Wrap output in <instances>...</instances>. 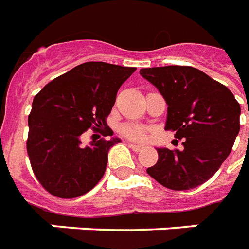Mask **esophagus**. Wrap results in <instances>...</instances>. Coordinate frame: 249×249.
I'll return each instance as SVG.
<instances>
[{
    "label": "esophagus",
    "instance_id": "obj_1",
    "mask_svg": "<svg viewBox=\"0 0 249 249\" xmlns=\"http://www.w3.org/2000/svg\"><path fill=\"white\" fill-rule=\"evenodd\" d=\"M128 146H129V148H132L134 152H140L141 150L143 148L142 146H140V144H134V143H128Z\"/></svg>",
    "mask_w": 249,
    "mask_h": 249
}]
</instances>
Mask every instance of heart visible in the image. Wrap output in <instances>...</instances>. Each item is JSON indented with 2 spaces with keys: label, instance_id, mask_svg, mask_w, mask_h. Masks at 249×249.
<instances>
[{
  "label": "heart",
  "instance_id": "obj_1",
  "mask_svg": "<svg viewBox=\"0 0 249 249\" xmlns=\"http://www.w3.org/2000/svg\"><path fill=\"white\" fill-rule=\"evenodd\" d=\"M123 136L137 142H146L150 140V129L136 124H125L120 128Z\"/></svg>",
  "mask_w": 249,
  "mask_h": 249
}]
</instances>
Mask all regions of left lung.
Instances as JSON below:
<instances>
[{"instance_id":"obj_1","label":"left lung","mask_w":249,"mask_h":249,"mask_svg":"<svg viewBox=\"0 0 249 249\" xmlns=\"http://www.w3.org/2000/svg\"><path fill=\"white\" fill-rule=\"evenodd\" d=\"M140 73L166 101L165 129L183 140L182 150L158 148V163L147 173L166 189H195L231 152L240 129V105L226 86L194 67L142 68Z\"/></svg>"}]
</instances>
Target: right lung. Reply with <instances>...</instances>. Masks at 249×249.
I'll return each instance as SVG.
<instances>
[{
    "label": "right lung",
    "mask_w": 249,
    "mask_h": 249,
    "mask_svg": "<svg viewBox=\"0 0 249 249\" xmlns=\"http://www.w3.org/2000/svg\"><path fill=\"white\" fill-rule=\"evenodd\" d=\"M136 71L105 62H86L58 76L36 94L28 116L27 152L37 181L62 199L81 196L101 181L107 154L119 138L107 117L117 90ZM88 128L104 136L88 148L79 138Z\"/></svg>",
    "instance_id": "right-lung-1"
}]
</instances>
